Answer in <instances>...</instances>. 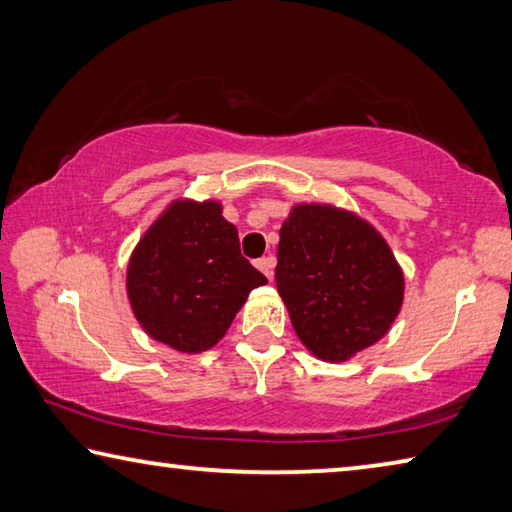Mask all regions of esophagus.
I'll list each match as a JSON object with an SVG mask.
<instances>
[{
    "mask_svg": "<svg viewBox=\"0 0 512 512\" xmlns=\"http://www.w3.org/2000/svg\"><path fill=\"white\" fill-rule=\"evenodd\" d=\"M274 265H276V258L270 254V256H263V258H258L256 261V267L258 270H261L267 279L272 281V276H274Z\"/></svg>",
    "mask_w": 512,
    "mask_h": 512,
    "instance_id": "1",
    "label": "esophagus"
}]
</instances>
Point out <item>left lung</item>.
<instances>
[{"mask_svg":"<svg viewBox=\"0 0 512 512\" xmlns=\"http://www.w3.org/2000/svg\"><path fill=\"white\" fill-rule=\"evenodd\" d=\"M276 290L294 333L324 362H346L389 333L405 274L373 224L333 204H297L281 227Z\"/></svg>","mask_w":512,"mask_h":512,"instance_id":"left-lung-1","label":"left lung"}]
</instances>
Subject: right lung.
Returning <instances> with one entry per match:
<instances>
[{
	"instance_id": "obj_1",
	"label": "right lung",
	"mask_w": 512,
	"mask_h": 512,
	"mask_svg": "<svg viewBox=\"0 0 512 512\" xmlns=\"http://www.w3.org/2000/svg\"><path fill=\"white\" fill-rule=\"evenodd\" d=\"M267 279L240 254L218 200H173L134 247L125 290L146 335L179 353L209 351Z\"/></svg>"
}]
</instances>
